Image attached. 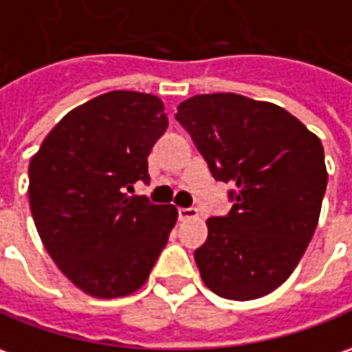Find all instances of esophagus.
<instances>
[{"label":"esophagus","mask_w":352,"mask_h":352,"mask_svg":"<svg viewBox=\"0 0 352 352\" xmlns=\"http://www.w3.org/2000/svg\"><path fill=\"white\" fill-rule=\"evenodd\" d=\"M197 217V208L193 207H180L178 208V218L180 220H188V218Z\"/></svg>","instance_id":"1"}]
</instances>
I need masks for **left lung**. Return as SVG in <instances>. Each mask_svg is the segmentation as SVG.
Returning a JSON list of instances; mask_svg holds the SVG:
<instances>
[{
    "label": "left lung",
    "mask_w": 352,
    "mask_h": 352,
    "mask_svg": "<svg viewBox=\"0 0 352 352\" xmlns=\"http://www.w3.org/2000/svg\"><path fill=\"white\" fill-rule=\"evenodd\" d=\"M180 122L214 180L232 184L226 217L207 220L195 263L210 292L251 301L280 287L316 230L328 172L324 147L285 109L237 94L178 107Z\"/></svg>",
    "instance_id": "8db88e82"
}]
</instances>
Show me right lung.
<instances>
[{
	"label": "right lung",
	"mask_w": 352,
	"mask_h": 352,
	"mask_svg": "<svg viewBox=\"0 0 352 352\" xmlns=\"http://www.w3.org/2000/svg\"><path fill=\"white\" fill-rule=\"evenodd\" d=\"M166 126L159 98L109 91L63 116L30 161L36 230L60 272L88 295L140 289L168 241L176 207L126 193L149 184L147 157Z\"/></svg>",
	"instance_id": "1"
}]
</instances>
